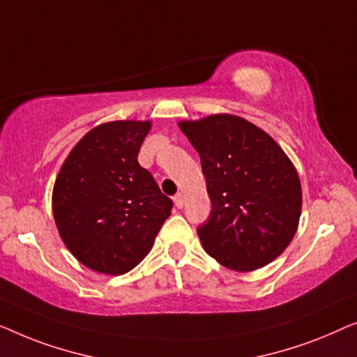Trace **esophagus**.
Instances as JSON below:
<instances>
[{
  "mask_svg": "<svg viewBox=\"0 0 357 357\" xmlns=\"http://www.w3.org/2000/svg\"><path fill=\"white\" fill-rule=\"evenodd\" d=\"M174 205H176L178 208H183L184 207V195L183 194H176L174 195Z\"/></svg>",
  "mask_w": 357,
  "mask_h": 357,
  "instance_id": "obj_1",
  "label": "esophagus"
}]
</instances>
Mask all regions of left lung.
<instances>
[{"instance_id":"left-lung-1","label":"left lung","mask_w":357,"mask_h":357,"mask_svg":"<svg viewBox=\"0 0 357 357\" xmlns=\"http://www.w3.org/2000/svg\"><path fill=\"white\" fill-rule=\"evenodd\" d=\"M200 155L212 210L197 228L205 252L234 272L265 267L298 229L303 192L294 165L267 132L233 114L181 121Z\"/></svg>"}]
</instances>
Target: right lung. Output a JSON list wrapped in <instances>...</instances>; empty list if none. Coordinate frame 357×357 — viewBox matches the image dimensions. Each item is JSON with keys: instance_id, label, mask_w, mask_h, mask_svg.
Returning <instances> with one entry per match:
<instances>
[{"instance_id": "1", "label": "right lung", "mask_w": 357, "mask_h": 357, "mask_svg": "<svg viewBox=\"0 0 357 357\" xmlns=\"http://www.w3.org/2000/svg\"><path fill=\"white\" fill-rule=\"evenodd\" d=\"M150 121H112L84 135L53 188L63 243L85 267L128 273L152 249L173 200L137 162Z\"/></svg>"}]
</instances>
